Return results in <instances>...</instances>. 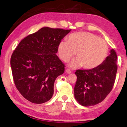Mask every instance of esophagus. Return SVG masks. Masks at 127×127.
Returning <instances> with one entry per match:
<instances>
[{
	"mask_svg": "<svg viewBox=\"0 0 127 127\" xmlns=\"http://www.w3.org/2000/svg\"><path fill=\"white\" fill-rule=\"evenodd\" d=\"M65 72L67 73H71L72 72H71V70H69L68 69H65Z\"/></svg>",
	"mask_w": 127,
	"mask_h": 127,
	"instance_id": "1",
	"label": "esophagus"
}]
</instances>
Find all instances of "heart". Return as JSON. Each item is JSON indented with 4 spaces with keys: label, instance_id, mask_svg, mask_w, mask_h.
I'll return each instance as SVG.
<instances>
[{
    "label": "heart",
    "instance_id": "b5f03b06",
    "mask_svg": "<svg viewBox=\"0 0 127 127\" xmlns=\"http://www.w3.org/2000/svg\"><path fill=\"white\" fill-rule=\"evenodd\" d=\"M58 54L62 61L67 63L74 56L77 59L70 64L71 67L83 66L86 69L99 67L108 54V47L103 39L88 32H76L62 40L58 45Z\"/></svg>",
    "mask_w": 127,
    "mask_h": 127
}]
</instances>
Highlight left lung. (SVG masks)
Instances as JSON below:
<instances>
[{"instance_id":"8db88e82","label":"left lung","mask_w":127,"mask_h":127,"mask_svg":"<svg viewBox=\"0 0 127 127\" xmlns=\"http://www.w3.org/2000/svg\"><path fill=\"white\" fill-rule=\"evenodd\" d=\"M111 54L99 67L90 69H77L74 88L75 98L83 106L95 105L103 101L114 86L118 65L116 52Z\"/></svg>"}]
</instances>
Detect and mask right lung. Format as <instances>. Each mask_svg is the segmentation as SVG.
<instances>
[{
    "label": "right lung",
    "instance_id": "right-lung-1",
    "mask_svg": "<svg viewBox=\"0 0 127 127\" xmlns=\"http://www.w3.org/2000/svg\"><path fill=\"white\" fill-rule=\"evenodd\" d=\"M71 30L43 27L22 40L13 52L11 67L20 94L31 103L51 99L54 83L65 66L56 54L62 39Z\"/></svg>",
    "mask_w": 127,
    "mask_h": 127
}]
</instances>
